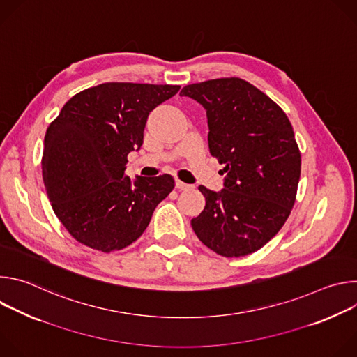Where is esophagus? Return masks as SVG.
Segmentation results:
<instances>
[{
  "label": "esophagus",
  "mask_w": 357,
  "mask_h": 357,
  "mask_svg": "<svg viewBox=\"0 0 357 357\" xmlns=\"http://www.w3.org/2000/svg\"><path fill=\"white\" fill-rule=\"evenodd\" d=\"M175 185H176V188H178L179 190H189V189H192V185H188V183H185V182H182V181H179V179H176Z\"/></svg>",
  "instance_id": "1"
}]
</instances>
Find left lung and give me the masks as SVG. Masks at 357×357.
<instances>
[{
	"mask_svg": "<svg viewBox=\"0 0 357 357\" xmlns=\"http://www.w3.org/2000/svg\"><path fill=\"white\" fill-rule=\"evenodd\" d=\"M181 96L206 110L209 151L226 174L219 192L199 186L206 205L192 229L223 257L247 256L280 231L294 206L301 154L292 126L268 96L238 77L188 84Z\"/></svg>",
	"mask_w": 357,
	"mask_h": 357,
	"instance_id": "left-lung-1",
	"label": "left lung"
}]
</instances>
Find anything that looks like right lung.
Returning <instances> with one entry per match:
<instances>
[{
    "mask_svg": "<svg viewBox=\"0 0 357 357\" xmlns=\"http://www.w3.org/2000/svg\"><path fill=\"white\" fill-rule=\"evenodd\" d=\"M179 86L103 83L73 96L45 134L42 178L58 219L82 244L110 252L135 241L175 186L126 176L149 113Z\"/></svg>",
    "mask_w": 357,
    "mask_h": 357,
    "instance_id": "1",
    "label": "right lung"
}]
</instances>
